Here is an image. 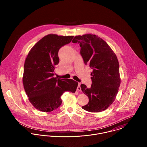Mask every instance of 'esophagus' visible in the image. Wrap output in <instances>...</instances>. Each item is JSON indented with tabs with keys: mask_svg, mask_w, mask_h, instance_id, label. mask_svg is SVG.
Returning <instances> with one entry per match:
<instances>
[{
	"mask_svg": "<svg viewBox=\"0 0 147 147\" xmlns=\"http://www.w3.org/2000/svg\"><path fill=\"white\" fill-rule=\"evenodd\" d=\"M80 85H81L80 83H79V84H78V87H77V90H78V91H80V90H81V87H80Z\"/></svg>",
	"mask_w": 147,
	"mask_h": 147,
	"instance_id": "esophagus-1",
	"label": "esophagus"
}]
</instances>
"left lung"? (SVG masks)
<instances>
[{
	"instance_id": "1",
	"label": "left lung",
	"mask_w": 147,
	"mask_h": 147,
	"mask_svg": "<svg viewBox=\"0 0 147 147\" xmlns=\"http://www.w3.org/2000/svg\"><path fill=\"white\" fill-rule=\"evenodd\" d=\"M72 42L79 44L84 63L93 69L91 87L88 88L83 84L80 86L89 98L88 104L82 108L92 113L102 111L114 101L120 86L117 57L108 44L96 35L76 36Z\"/></svg>"
}]
</instances>
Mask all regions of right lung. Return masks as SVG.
Masks as SVG:
<instances>
[{
	"instance_id": "obj_1",
	"label": "right lung",
	"mask_w": 147,
	"mask_h": 147,
	"mask_svg": "<svg viewBox=\"0 0 147 147\" xmlns=\"http://www.w3.org/2000/svg\"><path fill=\"white\" fill-rule=\"evenodd\" d=\"M74 36L50 34L32 48L25 59L22 82L30 102L40 111L50 112L62 104L65 92L75 93L78 83L72 79L54 78L59 62L58 51Z\"/></svg>"
}]
</instances>
